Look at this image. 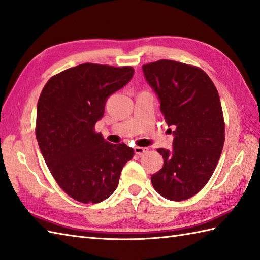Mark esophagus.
<instances>
[{"label":"esophagus","instance_id":"1","mask_svg":"<svg viewBox=\"0 0 260 260\" xmlns=\"http://www.w3.org/2000/svg\"><path fill=\"white\" fill-rule=\"evenodd\" d=\"M135 152L138 155H143L148 152V148H143V147H135Z\"/></svg>","mask_w":260,"mask_h":260}]
</instances>
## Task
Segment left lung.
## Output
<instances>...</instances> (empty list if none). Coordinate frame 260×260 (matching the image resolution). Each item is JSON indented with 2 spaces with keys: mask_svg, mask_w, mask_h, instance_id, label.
I'll return each mask as SVG.
<instances>
[{
  "mask_svg": "<svg viewBox=\"0 0 260 260\" xmlns=\"http://www.w3.org/2000/svg\"><path fill=\"white\" fill-rule=\"evenodd\" d=\"M142 70L174 135L171 151L158 149L164 167L151 176L152 186L169 200L189 199L208 182L222 151L224 122L218 91L205 71L181 62L159 60Z\"/></svg>",
  "mask_w": 260,
  "mask_h": 260,
  "instance_id": "obj_1",
  "label": "left lung"
}]
</instances>
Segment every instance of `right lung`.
I'll use <instances>...</instances> for the list:
<instances>
[{
  "mask_svg": "<svg viewBox=\"0 0 260 260\" xmlns=\"http://www.w3.org/2000/svg\"><path fill=\"white\" fill-rule=\"evenodd\" d=\"M134 73L131 67L83 63L52 77L39 98L40 150L57 184L80 203L98 204L111 196L134 157L132 148L112 145L94 131L108 98Z\"/></svg>",
  "mask_w": 260,
  "mask_h": 260,
  "instance_id": "right-lung-1",
  "label": "right lung"
}]
</instances>
